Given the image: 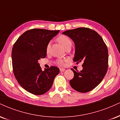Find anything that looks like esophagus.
<instances>
[{
    "mask_svg": "<svg viewBox=\"0 0 120 120\" xmlns=\"http://www.w3.org/2000/svg\"><path fill=\"white\" fill-rule=\"evenodd\" d=\"M65 70V69H64V68H60V72L64 71Z\"/></svg>",
    "mask_w": 120,
    "mask_h": 120,
    "instance_id": "obj_1",
    "label": "esophagus"
}]
</instances>
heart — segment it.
<instances>
[{"label": "heart", "mask_w": 120, "mask_h": 120, "mask_svg": "<svg viewBox=\"0 0 120 120\" xmlns=\"http://www.w3.org/2000/svg\"><path fill=\"white\" fill-rule=\"evenodd\" d=\"M57 40L58 42L60 43V44L63 46V47H64V49H65L66 47H67L68 46L71 45V41L70 40V39L67 36L64 35V34H61V35H60L57 38ZM50 43L47 45V47H46V51L49 52V50H50ZM66 61V60H61V59H60L57 61V63L59 65H63L64 64V63Z\"/></svg>", "instance_id": "heart-1"}]
</instances>
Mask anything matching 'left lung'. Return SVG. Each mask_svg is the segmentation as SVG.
<instances>
[{"label": "left lung", "instance_id": "left-lung-1", "mask_svg": "<svg viewBox=\"0 0 120 120\" xmlns=\"http://www.w3.org/2000/svg\"><path fill=\"white\" fill-rule=\"evenodd\" d=\"M73 40L75 44L73 61L83 63L80 72L71 69L74 78L70 80L73 89L86 93L96 88L106 75L108 69L107 47L103 39L93 30L80 27L63 33Z\"/></svg>", "mask_w": 120, "mask_h": 120}]
</instances>
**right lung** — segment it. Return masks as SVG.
I'll list each match as a JSON object with an SVG mask.
<instances>
[{"mask_svg": "<svg viewBox=\"0 0 120 120\" xmlns=\"http://www.w3.org/2000/svg\"><path fill=\"white\" fill-rule=\"evenodd\" d=\"M59 30L32 29L18 38L11 51L13 73L18 83L27 92L35 95L45 94L51 88L59 73L56 66L42 71L38 63L47 54L46 47Z\"/></svg>", "mask_w": 120, "mask_h": 120, "instance_id": "add662e5", "label": "right lung"}]
</instances>
